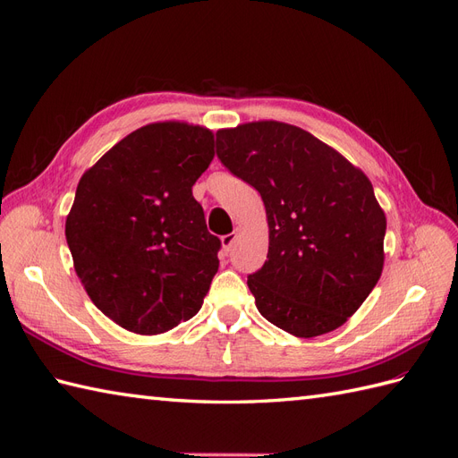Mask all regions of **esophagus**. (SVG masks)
I'll return each instance as SVG.
<instances>
[{
    "label": "esophagus",
    "mask_w": 458,
    "mask_h": 458,
    "mask_svg": "<svg viewBox=\"0 0 458 458\" xmlns=\"http://www.w3.org/2000/svg\"><path fill=\"white\" fill-rule=\"evenodd\" d=\"M234 239H237V234H234V233H229V234H224V237H221V248H224L225 254L231 252Z\"/></svg>",
    "instance_id": "esophagus-1"
}]
</instances>
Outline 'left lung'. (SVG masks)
Wrapping results in <instances>:
<instances>
[{"label": "left lung", "instance_id": "8db88e82", "mask_svg": "<svg viewBox=\"0 0 458 458\" xmlns=\"http://www.w3.org/2000/svg\"><path fill=\"white\" fill-rule=\"evenodd\" d=\"M216 152L266 204L267 259L248 275L258 311L298 338L342 327L384 267L386 216L369 177L310 131L275 120L219 130Z\"/></svg>", "mask_w": 458, "mask_h": 458}]
</instances>
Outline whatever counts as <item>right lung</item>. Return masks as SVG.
Instances as JSON below:
<instances>
[{"mask_svg":"<svg viewBox=\"0 0 458 458\" xmlns=\"http://www.w3.org/2000/svg\"><path fill=\"white\" fill-rule=\"evenodd\" d=\"M214 160V133L157 122L123 137L81 175L66 242L88 296L135 335L189 321L219 267L192 185Z\"/></svg>","mask_w":458,"mask_h":458,"instance_id":"1","label":"right lung"}]
</instances>
